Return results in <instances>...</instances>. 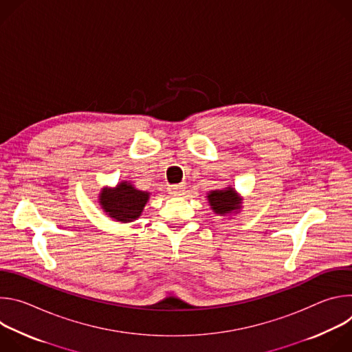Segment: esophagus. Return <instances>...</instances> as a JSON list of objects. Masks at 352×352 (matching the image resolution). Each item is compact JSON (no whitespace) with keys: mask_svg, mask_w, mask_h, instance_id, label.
<instances>
[{"mask_svg":"<svg viewBox=\"0 0 352 352\" xmlns=\"http://www.w3.org/2000/svg\"><path fill=\"white\" fill-rule=\"evenodd\" d=\"M168 189H170V193H171V195L178 196V195H182V193H184L185 185H184V184H177V185H171Z\"/></svg>","mask_w":352,"mask_h":352,"instance_id":"obj_1","label":"esophagus"}]
</instances>
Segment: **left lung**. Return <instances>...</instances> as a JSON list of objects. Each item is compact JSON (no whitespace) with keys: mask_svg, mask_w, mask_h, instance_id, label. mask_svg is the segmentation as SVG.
<instances>
[{"mask_svg":"<svg viewBox=\"0 0 352 352\" xmlns=\"http://www.w3.org/2000/svg\"><path fill=\"white\" fill-rule=\"evenodd\" d=\"M208 200H209V205H210L212 210L220 216L239 212L241 204H242L241 202L242 199L238 196L235 189L231 186H227L224 189L210 190L208 193Z\"/></svg>","mask_w":352,"mask_h":352,"instance_id":"left-lung-1","label":"left lung"}]
</instances>
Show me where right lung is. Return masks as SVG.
Returning <instances> with one entry per match:
<instances>
[{"instance_id": "add662e5", "label": "right lung", "mask_w": 352, "mask_h": 352, "mask_svg": "<svg viewBox=\"0 0 352 352\" xmlns=\"http://www.w3.org/2000/svg\"><path fill=\"white\" fill-rule=\"evenodd\" d=\"M148 197V192L139 190L131 182L122 181L116 188H103L98 195V204L111 219L131 223L140 217Z\"/></svg>"}]
</instances>
